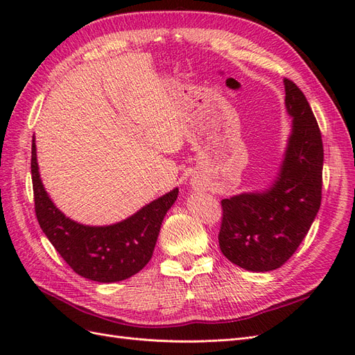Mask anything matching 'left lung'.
I'll return each mask as SVG.
<instances>
[{"label": "left lung", "instance_id": "8db88e82", "mask_svg": "<svg viewBox=\"0 0 355 355\" xmlns=\"http://www.w3.org/2000/svg\"><path fill=\"white\" fill-rule=\"evenodd\" d=\"M284 89L293 125L280 175L262 194L220 201V250L232 263L256 272L277 270L293 256L321 204L324 151L320 127L302 90L288 78Z\"/></svg>", "mask_w": 355, "mask_h": 355}]
</instances>
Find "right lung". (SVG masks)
<instances>
[{
    "label": "right lung",
    "instance_id": "obj_1",
    "mask_svg": "<svg viewBox=\"0 0 355 355\" xmlns=\"http://www.w3.org/2000/svg\"><path fill=\"white\" fill-rule=\"evenodd\" d=\"M32 188L40 227L73 272L99 283L123 282L137 274L153 257L167 210L179 189L149 202L132 218L110 227H85L65 218L41 184L35 144L31 157Z\"/></svg>",
    "mask_w": 355,
    "mask_h": 355
}]
</instances>
